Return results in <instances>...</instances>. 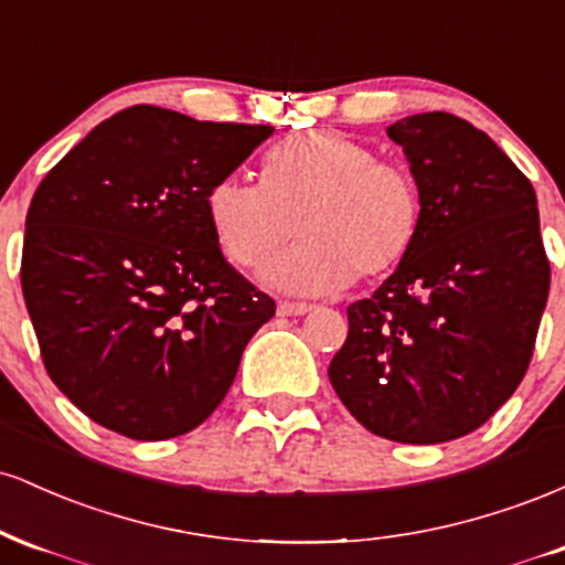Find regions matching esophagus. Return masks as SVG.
Listing matches in <instances>:
<instances>
[{"label":"esophagus","mask_w":565,"mask_h":565,"mask_svg":"<svg viewBox=\"0 0 565 565\" xmlns=\"http://www.w3.org/2000/svg\"><path fill=\"white\" fill-rule=\"evenodd\" d=\"M308 310H313V305L308 302H278V316H305Z\"/></svg>","instance_id":"obj_1"}]
</instances>
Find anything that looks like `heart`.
<instances>
[{
	"instance_id": "b5f03b06",
	"label": "heart",
	"mask_w": 565,
	"mask_h": 565,
	"mask_svg": "<svg viewBox=\"0 0 565 565\" xmlns=\"http://www.w3.org/2000/svg\"><path fill=\"white\" fill-rule=\"evenodd\" d=\"M220 249L257 268L295 236L302 242L265 268L289 291H332L350 278H380L412 249L423 220L414 180L374 159L364 142L321 129L297 135L265 159V183L220 178L206 191Z\"/></svg>"
}]
</instances>
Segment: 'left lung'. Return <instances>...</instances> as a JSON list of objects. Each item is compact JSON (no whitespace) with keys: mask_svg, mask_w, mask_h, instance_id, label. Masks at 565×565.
<instances>
[{"mask_svg":"<svg viewBox=\"0 0 565 565\" xmlns=\"http://www.w3.org/2000/svg\"><path fill=\"white\" fill-rule=\"evenodd\" d=\"M423 220L369 300L348 308L329 380L374 436L444 444L515 393L534 353L550 263L529 178L489 135L446 111L387 127Z\"/></svg>","mask_w":565,"mask_h":565,"instance_id":"8db88e82","label":"left lung"}]
</instances>
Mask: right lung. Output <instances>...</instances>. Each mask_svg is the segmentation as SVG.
<instances>
[{
    "label": "right lung",
    "instance_id": "1",
    "mask_svg": "<svg viewBox=\"0 0 565 565\" xmlns=\"http://www.w3.org/2000/svg\"><path fill=\"white\" fill-rule=\"evenodd\" d=\"M270 132L132 106L39 183L23 300L44 369L97 425L135 440L199 427L276 313L231 268L206 220V191Z\"/></svg>",
    "mask_w": 565,
    "mask_h": 565
}]
</instances>
